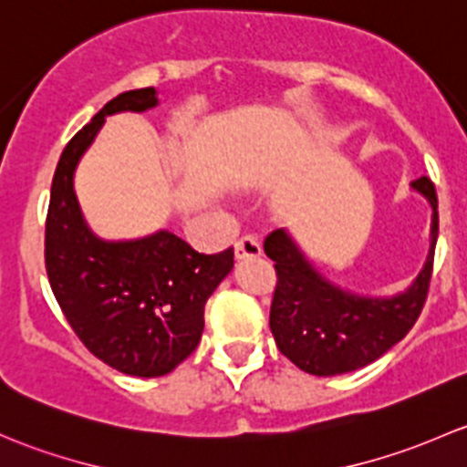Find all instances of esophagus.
I'll list each match as a JSON object with an SVG mask.
<instances>
[{
  "label": "esophagus",
  "mask_w": 467,
  "mask_h": 467,
  "mask_svg": "<svg viewBox=\"0 0 467 467\" xmlns=\"http://www.w3.org/2000/svg\"><path fill=\"white\" fill-rule=\"evenodd\" d=\"M261 243H258L256 235H243V238L235 243V258H256L261 256Z\"/></svg>",
  "instance_id": "esophagus-1"
}]
</instances>
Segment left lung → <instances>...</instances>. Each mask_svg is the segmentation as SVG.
<instances>
[{
  "label": "left lung",
  "instance_id": "8db88e82",
  "mask_svg": "<svg viewBox=\"0 0 467 467\" xmlns=\"http://www.w3.org/2000/svg\"><path fill=\"white\" fill-rule=\"evenodd\" d=\"M431 204V247L425 267L402 295L371 299L326 281L283 229L265 238V254L276 269L269 328L278 350L301 371L339 376L382 358L420 317L430 292L439 238V198L430 177L411 182Z\"/></svg>",
  "mask_w": 467,
  "mask_h": 467
}]
</instances>
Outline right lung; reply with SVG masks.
I'll list each match as a JSON object with an SVG mask.
<instances>
[{
	"label": "right lung",
	"instance_id": "obj_1",
	"mask_svg": "<svg viewBox=\"0 0 467 467\" xmlns=\"http://www.w3.org/2000/svg\"><path fill=\"white\" fill-rule=\"evenodd\" d=\"M155 105V88L123 91L74 134L57 161L45 229L47 276L62 315L91 355L137 378L166 376L198 348L206 301L234 267V247L200 254L171 232L105 243L80 213L74 171L105 117Z\"/></svg>",
	"mask_w": 467,
	"mask_h": 467
}]
</instances>
